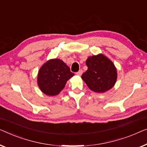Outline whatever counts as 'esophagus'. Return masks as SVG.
Wrapping results in <instances>:
<instances>
[{"label":"esophagus","mask_w":147,"mask_h":147,"mask_svg":"<svg viewBox=\"0 0 147 147\" xmlns=\"http://www.w3.org/2000/svg\"><path fill=\"white\" fill-rule=\"evenodd\" d=\"M82 74V70H79V71L76 73V74H77V75H78V76H80Z\"/></svg>","instance_id":"esophagus-1"}]
</instances>
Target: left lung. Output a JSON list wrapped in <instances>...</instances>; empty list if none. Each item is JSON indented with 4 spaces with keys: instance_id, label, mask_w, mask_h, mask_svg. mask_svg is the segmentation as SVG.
I'll use <instances>...</instances> for the list:
<instances>
[{
    "instance_id": "obj_1",
    "label": "left lung",
    "mask_w": 147,
    "mask_h": 147,
    "mask_svg": "<svg viewBox=\"0 0 147 147\" xmlns=\"http://www.w3.org/2000/svg\"><path fill=\"white\" fill-rule=\"evenodd\" d=\"M86 65L88 69L81 78L92 91L103 93L115 86L117 68L108 57L101 53L93 55L88 57Z\"/></svg>"
}]
</instances>
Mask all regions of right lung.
Wrapping results in <instances>:
<instances>
[{"mask_svg": "<svg viewBox=\"0 0 147 147\" xmlns=\"http://www.w3.org/2000/svg\"><path fill=\"white\" fill-rule=\"evenodd\" d=\"M74 74L62 60L50 59L39 69L37 84L44 94L47 96H56L65 88L67 82Z\"/></svg>", "mask_w": 147, "mask_h": 147, "instance_id": "obj_1", "label": "right lung"}]
</instances>
